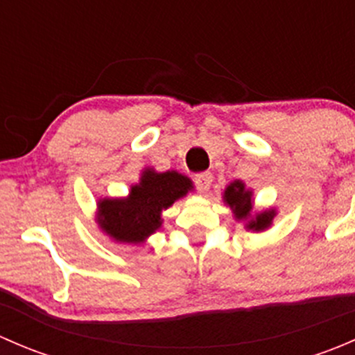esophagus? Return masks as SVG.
Returning a JSON list of instances; mask_svg holds the SVG:
<instances>
[{
    "label": "esophagus",
    "mask_w": 355,
    "mask_h": 355,
    "mask_svg": "<svg viewBox=\"0 0 355 355\" xmlns=\"http://www.w3.org/2000/svg\"><path fill=\"white\" fill-rule=\"evenodd\" d=\"M196 182V187L199 189V192H207V189L211 187V182H213V177H211V173H198L194 178Z\"/></svg>",
    "instance_id": "esophagus-1"
}]
</instances>
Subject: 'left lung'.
Returning <instances> with one entry per match:
<instances>
[{
  "mask_svg": "<svg viewBox=\"0 0 355 355\" xmlns=\"http://www.w3.org/2000/svg\"><path fill=\"white\" fill-rule=\"evenodd\" d=\"M223 202L230 207L235 220L244 221L245 230L256 232V234L268 230L277 216L275 207L254 211V194L242 180H234L227 185L223 191Z\"/></svg>",
  "mask_w": 355,
  "mask_h": 355,
  "instance_id": "left-lung-1",
  "label": "left lung"
}]
</instances>
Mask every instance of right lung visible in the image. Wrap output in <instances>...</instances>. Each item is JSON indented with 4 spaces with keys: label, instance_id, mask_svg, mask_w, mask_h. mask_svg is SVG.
Returning <instances> with one entry per match:
<instances>
[{
    "label": "right lung",
    "instance_id": "obj_1",
    "mask_svg": "<svg viewBox=\"0 0 355 355\" xmlns=\"http://www.w3.org/2000/svg\"><path fill=\"white\" fill-rule=\"evenodd\" d=\"M191 191H194V184L185 175L148 166L127 198L98 199L96 223L114 244L141 245L161 228L163 211Z\"/></svg>",
    "mask_w": 355,
    "mask_h": 355
}]
</instances>
